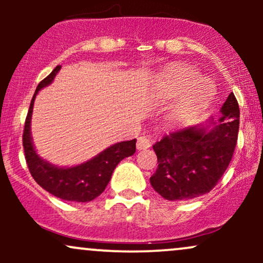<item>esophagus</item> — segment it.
<instances>
[{"instance_id":"1","label":"esophagus","mask_w":263,"mask_h":263,"mask_svg":"<svg viewBox=\"0 0 263 263\" xmlns=\"http://www.w3.org/2000/svg\"><path fill=\"white\" fill-rule=\"evenodd\" d=\"M136 147H137L138 151L149 148V147H151V141L147 137H144V136H141V137H138L137 144H136Z\"/></svg>"}]
</instances>
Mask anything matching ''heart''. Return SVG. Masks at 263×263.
<instances>
[{
	"label": "heart",
	"instance_id": "obj_1",
	"mask_svg": "<svg viewBox=\"0 0 263 263\" xmlns=\"http://www.w3.org/2000/svg\"><path fill=\"white\" fill-rule=\"evenodd\" d=\"M199 77L195 69L174 66L155 81L153 95L157 100L168 102L178 99L168 114L173 125L185 126L195 121L213 100L214 85L211 81Z\"/></svg>",
	"mask_w": 263,
	"mask_h": 263
}]
</instances>
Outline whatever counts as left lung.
<instances>
[{"instance_id": "8db88e82", "label": "left lung", "mask_w": 263, "mask_h": 263, "mask_svg": "<svg viewBox=\"0 0 263 263\" xmlns=\"http://www.w3.org/2000/svg\"><path fill=\"white\" fill-rule=\"evenodd\" d=\"M240 110L230 93L216 119L165 136L153 144L158 168L151 185L167 200H189L209 193L230 164L237 142Z\"/></svg>"}]
</instances>
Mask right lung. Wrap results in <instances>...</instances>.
<instances>
[{
  "label": "right lung",
  "mask_w": 263,
  "mask_h": 263,
  "mask_svg": "<svg viewBox=\"0 0 263 263\" xmlns=\"http://www.w3.org/2000/svg\"><path fill=\"white\" fill-rule=\"evenodd\" d=\"M60 68L62 66H55L52 73L42 80L35 89L25 123L23 148H25L27 165L33 179L42 188L63 200L87 203L98 198L104 192L116 165L126 157L135 155L136 140L117 142L89 161L73 167H58L48 162L47 159L42 158L34 148L31 134L33 105L39 90L53 83Z\"/></svg>",
  "instance_id": "add662e5"
}]
</instances>
